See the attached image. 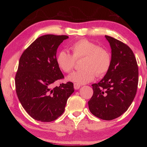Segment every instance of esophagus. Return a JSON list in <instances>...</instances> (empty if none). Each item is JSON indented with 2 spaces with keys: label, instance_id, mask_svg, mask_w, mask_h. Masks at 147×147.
Listing matches in <instances>:
<instances>
[{
  "label": "esophagus",
  "instance_id": "obj_1",
  "mask_svg": "<svg viewBox=\"0 0 147 147\" xmlns=\"http://www.w3.org/2000/svg\"><path fill=\"white\" fill-rule=\"evenodd\" d=\"M81 85L78 83H74V88L75 89H78L80 88Z\"/></svg>",
  "mask_w": 147,
  "mask_h": 147
}]
</instances>
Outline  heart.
Here are the masks:
<instances>
[{
    "instance_id": "b5f03b06",
    "label": "heart",
    "mask_w": 147,
    "mask_h": 147,
    "mask_svg": "<svg viewBox=\"0 0 147 147\" xmlns=\"http://www.w3.org/2000/svg\"><path fill=\"white\" fill-rule=\"evenodd\" d=\"M72 54L61 51L57 56L56 61L59 69L65 73H70L74 68L76 60L82 58L81 70L74 72L68 77L70 81L86 84L106 74L111 66V56L108 51L86 39H82L71 45Z\"/></svg>"
}]
</instances>
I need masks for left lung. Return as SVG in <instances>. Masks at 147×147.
Wrapping results in <instances>:
<instances>
[{
    "label": "left lung",
    "mask_w": 147,
    "mask_h": 147,
    "mask_svg": "<svg viewBox=\"0 0 147 147\" xmlns=\"http://www.w3.org/2000/svg\"><path fill=\"white\" fill-rule=\"evenodd\" d=\"M111 49V66L105 76L92 84L93 94L88 102L91 113L103 120H113L127 110L138 85V66L127 45L106 36Z\"/></svg>",
    "instance_id": "1"
}]
</instances>
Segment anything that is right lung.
<instances>
[{"mask_svg": "<svg viewBox=\"0 0 147 147\" xmlns=\"http://www.w3.org/2000/svg\"><path fill=\"white\" fill-rule=\"evenodd\" d=\"M68 38L63 35H44L20 57L15 78L16 93L22 106L35 120L51 122L58 119L74 91L71 82L53 87L55 82L64 78L57 64L56 51Z\"/></svg>", "mask_w": 147, "mask_h": 147, "instance_id": "obj_1", "label": "right lung"}]
</instances>
